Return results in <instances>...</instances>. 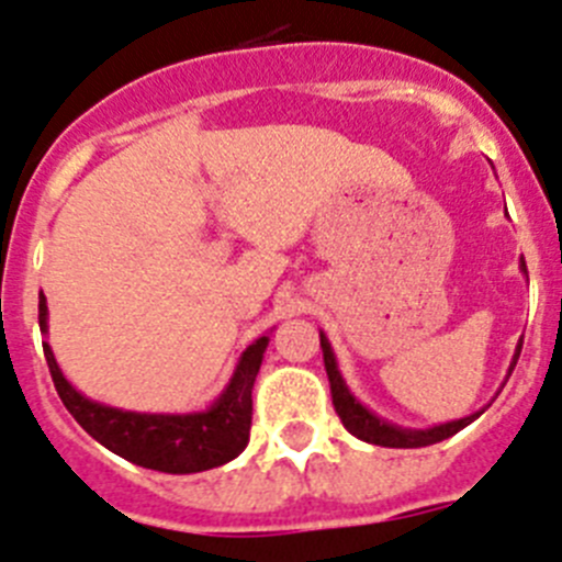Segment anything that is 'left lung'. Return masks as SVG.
I'll return each mask as SVG.
<instances>
[{
	"mask_svg": "<svg viewBox=\"0 0 562 562\" xmlns=\"http://www.w3.org/2000/svg\"><path fill=\"white\" fill-rule=\"evenodd\" d=\"M521 270L527 272V265L521 261ZM321 348H323V362H326V373H328V384H331V401L334 409H337L339 420L353 437L364 442H373V446H384V449H420V446H431V442H440L446 437L457 435L460 429H465L468 424L480 418L482 412H473L468 418L460 420H449V424L431 426V429H401V426L387 424L379 415L368 409V406L359 404L353 398V393L348 390V384L342 382V375L337 370V357L331 351V342L326 339V334L321 331ZM518 357H521V342L516 348V357H513V364H509V373L516 368Z\"/></svg>",
	"mask_w": 562,
	"mask_h": 562,
	"instance_id": "1",
	"label": "left lung"
}]
</instances>
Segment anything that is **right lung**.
I'll return each mask as SVG.
<instances>
[{
	"mask_svg": "<svg viewBox=\"0 0 562 562\" xmlns=\"http://www.w3.org/2000/svg\"><path fill=\"white\" fill-rule=\"evenodd\" d=\"M38 326L46 334V297L38 301ZM270 337L247 345L228 387L205 412L189 415H147L97 404L77 393L55 362L53 348L44 342V357L55 390L71 418L108 451L142 468L164 473H198L231 462L245 451L254 418V382L265 359Z\"/></svg>",
	"mask_w": 562,
	"mask_h": 562,
	"instance_id": "add662e5",
	"label": "right lung"
}]
</instances>
